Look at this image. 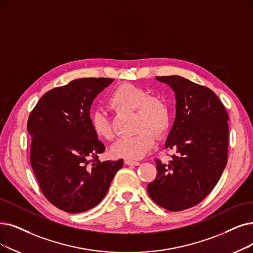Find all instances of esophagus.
I'll return each instance as SVG.
<instances>
[{
    "label": "esophagus",
    "mask_w": 253,
    "mask_h": 253,
    "mask_svg": "<svg viewBox=\"0 0 253 253\" xmlns=\"http://www.w3.org/2000/svg\"><path fill=\"white\" fill-rule=\"evenodd\" d=\"M125 163L126 165H130V166H138V165H140V163H139L138 161H133V160H126Z\"/></svg>",
    "instance_id": "obj_1"
}]
</instances>
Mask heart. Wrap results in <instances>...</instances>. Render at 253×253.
<instances>
[{
	"label": "heart",
	"instance_id": "1",
	"mask_svg": "<svg viewBox=\"0 0 253 253\" xmlns=\"http://www.w3.org/2000/svg\"><path fill=\"white\" fill-rule=\"evenodd\" d=\"M109 105L115 111H135V126L138 132L130 137L117 140L111 148L115 158L138 160L143 158L155 144V136L163 135L170 121L169 109L164 100L150 96L143 88L133 84L118 86L109 97ZM90 125L96 137L113 139L110 119L103 110H94L90 115Z\"/></svg>",
	"mask_w": 253,
	"mask_h": 253
}]
</instances>
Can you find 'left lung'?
<instances>
[{
	"mask_svg": "<svg viewBox=\"0 0 253 253\" xmlns=\"http://www.w3.org/2000/svg\"><path fill=\"white\" fill-rule=\"evenodd\" d=\"M173 90L176 116L165 148L169 164L156 160L147 192L157 205L178 211L198 205L214 189L227 163L228 115L214 91L179 76L156 77Z\"/></svg>",
	"mask_w": 253,
	"mask_h": 253,
	"instance_id": "1",
	"label": "left lung"
}]
</instances>
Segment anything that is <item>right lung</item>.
<instances>
[{
    "label": "right lung",
    "mask_w": 253,
    "mask_h": 253,
    "mask_svg": "<svg viewBox=\"0 0 253 253\" xmlns=\"http://www.w3.org/2000/svg\"><path fill=\"white\" fill-rule=\"evenodd\" d=\"M84 78L49 90L30 113V162L43 195L67 213L97 206L124 160L100 162L106 147L90 125V108L99 92L113 82Z\"/></svg>",
    "instance_id": "obj_1"
}]
</instances>
